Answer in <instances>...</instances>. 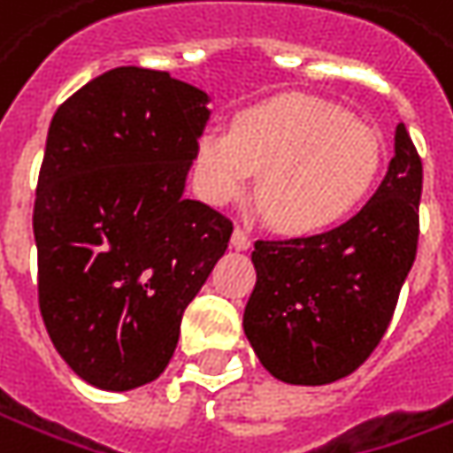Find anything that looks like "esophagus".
Listing matches in <instances>:
<instances>
[{"mask_svg": "<svg viewBox=\"0 0 453 453\" xmlns=\"http://www.w3.org/2000/svg\"><path fill=\"white\" fill-rule=\"evenodd\" d=\"M230 245L235 248V250H248L250 248V235L241 230V227H235L233 230V238H230Z\"/></svg>", "mask_w": 453, "mask_h": 453, "instance_id": "34e87169", "label": "esophagus"}]
</instances>
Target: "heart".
Listing matches in <instances>:
<instances>
[{
    "mask_svg": "<svg viewBox=\"0 0 453 453\" xmlns=\"http://www.w3.org/2000/svg\"><path fill=\"white\" fill-rule=\"evenodd\" d=\"M381 142L331 102L283 95L245 110L233 130L208 125L193 152V185L227 205L257 173L256 196L286 233L326 230L358 205L379 175Z\"/></svg>",
    "mask_w": 453,
    "mask_h": 453,
    "instance_id": "obj_1",
    "label": "heart"
}]
</instances>
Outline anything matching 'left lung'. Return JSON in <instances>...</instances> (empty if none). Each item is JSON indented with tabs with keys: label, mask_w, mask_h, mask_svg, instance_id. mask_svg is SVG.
Wrapping results in <instances>:
<instances>
[{
	"label": "left lung",
	"mask_w": 453,
	"mask_h": 453,
	"mask_svg": "<svg viewBox=\"0 0 453 453\" xmlns=\"http://www.w3.org/2000/svg\"><path fill=\"white\" fill-rule=\"evenodd\" d=\"M421 178L401 122L386 178L353 218L319 235L256 241L242 331L278 381L334 383L379 346L416 257Z\"/></svg>",
	"instance_id": "8db88e82"
}]
</instances>
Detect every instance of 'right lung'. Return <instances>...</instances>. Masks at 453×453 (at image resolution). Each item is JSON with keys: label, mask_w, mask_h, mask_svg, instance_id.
Wrapping results in <instances>:
<instances>
[{"label": "right lung", "mask_w": 453, "mask_h": 453, "mask_svg": "<svg viewBox=\"0 0 453 453\" xmlns=\"http://www.w3.org/2000/svg\"><path fill=\"white\" fill-rule=\"evenodd\" d=\"M208 102L167 72L115 67L50 122L32 218L40 311L67 366L104 391L163 373L226 253L233 223L182 197Z\"/></svg>", "instance_id": "obj_1"}]
</instances>
